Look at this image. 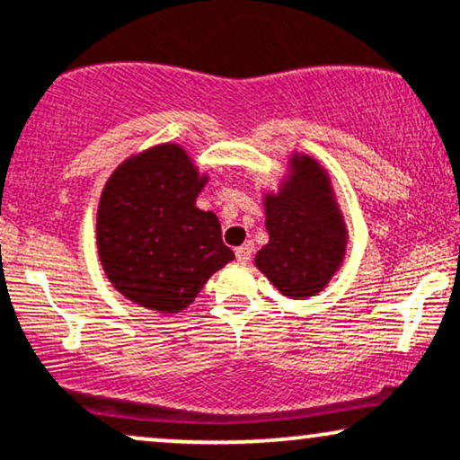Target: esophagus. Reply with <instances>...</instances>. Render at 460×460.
Listing matches in <instances>:
<instances>
[{
  "label": "esophagus",
  "mask_w": 460,
  "mask_h": 460,
  "mask_svg": "<svg viewBox=\"0 0 460 460\" xmlns=\"http://www.w3.org/2000/svg\"><path fill=\"white\" fill-rule=\"evenodd\" d=\"M251 254H252V242H246V244L235 248L237 263H248V261H251Z\"/></svg>",
  "instance_id": "1"
}]
</instances>
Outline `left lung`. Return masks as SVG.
Returning a JSON list of instances; mask_svg holds the SVG:
<instances>
[{
  "instance_id": "left-lung-1",
  "label": "left lung",
  "mask_w": 460,
  "mask_h": 460,
  "mask_svg": "<svg viewBox=\"0 0 460 460\" xmlns=\"http://www.w3.org/2000/svg\"><path fill=\"white\" fill-rule=\"evenodd\" d=\"M287 171L279 190L261 197L270 240L254 254V265L285 297L306 300L341 270L349 231L317 158L291 154Z\"/></svg>"
}]
</instances>
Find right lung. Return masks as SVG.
<instances>
[{
  "label": "right lung",
  "instance_id": "obj_1",
  "mask_svg": "<svg viewBox=\"0 0 460 460\" xmlns=\"http://www.w3.org/2000/svg\"><path fill=\"white\" fill-rule=\"evenodd\" d=\"M208 180L177 143L132 154L111 173L98 203V257L126 300L181 313L209 276L234 261L216 214L197 208Z\"/></svg>",
  "mask_w": 460,
  "mask_h": 460
}]
</instances>
